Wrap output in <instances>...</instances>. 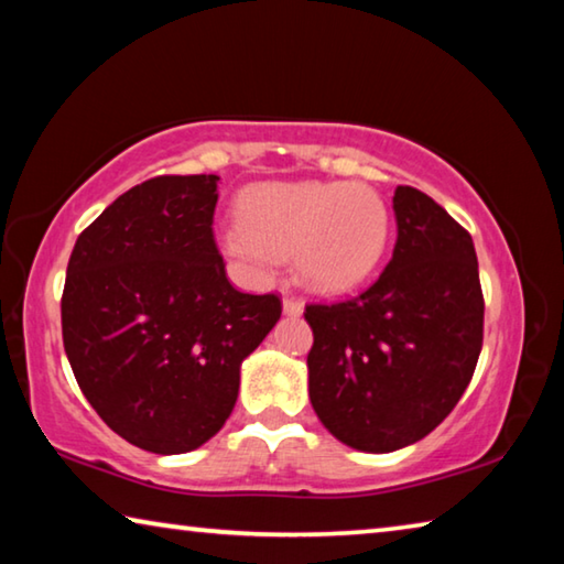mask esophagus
<instances>
[{
	"instance_id": "esophagus-1",
	"label": "esophagus",
	"mask_w": 564,
	"mask_h": 564,
	"mask_svg": "<svg viewBox=\"0 0 564 564\" xmlns=\"http://www.w3.org/2000/svg\"><path fill=\"white\" fill-rule=\"evenodd\" d=\"M283 313L285 316H301L303 313V301L301 299H295V295H285L283 299Z\"/></svg>"
}]
</instances>
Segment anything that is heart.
<instances>
[{
	"label": "heart",
	"mask_w": 564,
	"mask_h": 564,
	"mask_svg": "<svg viewBox=\"0 0 564 564\" xmlns=\"http://www.w3.org/2000/svg\"><path fill=\"white\" fill-rule=\"evenodd\" d=\"M243 226L226 228L221 246L256 273H271L295 256L303 283L321 293H346L366 283L383 261L390 212L362 184H261L238 202Z\"/></svg>",
	"instance_id": "1"
}]
</instances>
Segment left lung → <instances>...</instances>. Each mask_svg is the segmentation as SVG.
I'll return each instance as SVG.
<instances>
[{
    "instance_id": "left-lung-1",
    "label": "left lung",
    "mask_w": 564,
    "mask_h": 564,
    "mask_svg": "<svg viewBox=\"0 0 564 564\" xmlns=\"http://www.w3.org/2000/svg\"><path fill=\"white\" fill-rule=\"evenodd\" d=\"M393 259L356 299L305 303L308 395L356 451L423 441L463 398L482 348L485 301L470 234L413 186L393 196Z\"/></svg>"
}]
</instances>
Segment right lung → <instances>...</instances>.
Masks as SVG:
<instances>
[{
	"mask_svg": "<svg viewBox=\"0 0 564 564\" xmlns=\"http://www.w3.org/2000/svg\"><path fill=\"white\" fill-rule=\"evenodd\" d=\"M218 176H154L74 243L62 338L76 383L123 441L178 455L221 431L241 360L281 318L279 293H241L214 236Z\"/></svg>",
	"mask_w": 564,
	"mask_h": 564,
	"instance_id": "1",
	"label": "right lung"
}]
</instances>
